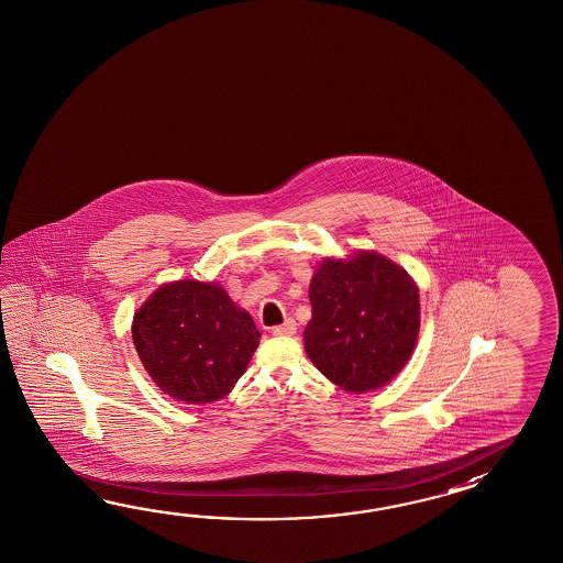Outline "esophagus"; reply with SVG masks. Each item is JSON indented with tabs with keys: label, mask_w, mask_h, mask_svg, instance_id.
<instances>
[{
	"label": "esophagus",
	"mask_w": 563,
	"mask_h": 563,
	"mask_svg": "<svg viewBox=\"0 0 563 563\" xmlns=\"http://www.w3.org/2000/svg\"><path fill=\"white\" fill-rule=\"evenodd\" d=\"M296 330H298V323H296V320L287 318L286 322L282 323V325H274V328H272V334L294 335L296 334Z\"/></svg>",
	"instance_id": "obj_1"
}]
</instances>
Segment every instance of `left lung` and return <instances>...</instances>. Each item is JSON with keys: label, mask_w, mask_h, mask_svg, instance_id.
Listing matches in <instances>:
<instances>
[{"label": "left lung", "mask_w": 563, "mask_h": 563, "mask_svg": "<svg viewBox=\"0 0 563 563\" xmlns=\"http://www.w3.org/2000/svg\"><path fill=\"white\" fill-rule=\"evenodd\" d=\"M310 301L303 342L328 380L360 395L402 371L420 328L419 287L402 267L374 252L323 260Z\"/></svg>", "instance_id": "obj_1"}]
</instances>
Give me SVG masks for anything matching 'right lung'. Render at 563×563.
I'll return each mask as SVG.
<instances>
[{"mask_svg":"<svg viewBox=\"0 0 563 563\" xmlns=\"http://www.w3.org/2000/svg\"><path fill=\"white\" fill-rule=\"evenodd\" d=\"M252 316L217 284L158 287L134 313L132 340L156 386L185 405L231 393L260 344Z\"/></svg>","mask_w":563,"mask_h":563,"instance_id":"right-lung-1","label":"right lung"}]
</instances>
